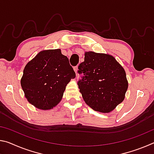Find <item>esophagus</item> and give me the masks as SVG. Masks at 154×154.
<instances>
[{
	"mask_svg": "<svg viewBox=\"0 0 154 154\" xmlns=\"http://www.w3.org/2000/svg\"><path fill=\"white\" fill-rule=\"evenodd\" d=\"M74 71H75V72H76V74L77 75V70H78V66H74Z\"/></svg>",
	"mask_w": 154,
	"mask_h": 154,
	"instance_id": "obj_1",
	"label": "esophagus"
}]
</instances>
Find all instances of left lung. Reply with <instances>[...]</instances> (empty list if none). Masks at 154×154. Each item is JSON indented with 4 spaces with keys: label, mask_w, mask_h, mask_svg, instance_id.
<instances>
[{
    "label": "left lung",
    "mask_w": 154,
    "mask_h": 154,
    "mask_svg": "<svg viewBox=\"0 0 154 154\" xmlns=\"http://www.w3.org/2000/svg\"><path fill=\"white\" fill-rule=\"evenodd\" d=\"M78 69L83 74L77 82L80 92L94 110L109 113L124 100L128 85L126 72L113 56L85 52Z\"/></svg>",
    "instance_id": "8db88e82"
}]
</instances>
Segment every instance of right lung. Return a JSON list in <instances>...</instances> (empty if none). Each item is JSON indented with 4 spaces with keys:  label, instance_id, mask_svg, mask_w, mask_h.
I'll return each instance as SVG.
<instances>
[{
    "label": "right lung",
    "instance_id": "add662e5",
    "mask_svg": "<svg viewBox=\"0 0 154 154\" xmlns=\"http://www.w3.org/2000/svg\"><path fill=\"white\" fill-rule=\"evenodd\" d=\"M75 76L60 49H51L39 52L26 65L21 85L28 102L48 110L59 103L66 85Z\"/></svg>",
    "mask_w": 154,
    "mask_h": 154
}]
</instances>
